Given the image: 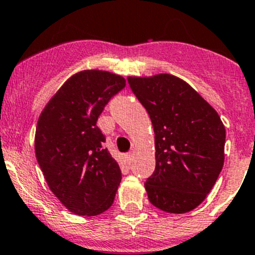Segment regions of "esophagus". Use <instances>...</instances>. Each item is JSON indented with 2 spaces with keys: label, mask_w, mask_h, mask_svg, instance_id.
Segmentation results:
<instances>
[{
  "label": "esophagus",
  "mask_w": 255,
  "mask_h": 255,
  "mask_svg": "<svg viewBox=\"0 0 255 255\" xmlns=\"http://www.w3.org/2000/svg\"><path fill=\"white\" fill-rule=\"evenodd\" d=\"M126 161H127L128 165H130V162L133 161V152H128V154L126 155Z\"/></svg>",
  "instance_id": "1"
}]
</instances>
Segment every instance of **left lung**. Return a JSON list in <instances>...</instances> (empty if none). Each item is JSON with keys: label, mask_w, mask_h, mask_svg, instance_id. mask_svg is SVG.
Masks as SVG:
<instances>
[{"label": "left lung", "mask_w": 255, "mask_h": 255, "mask_svg": "<svg viewBox=\"0 0 255 255\" xmlns=\"http://www.w3.org/2000/svg\"><path fill=\"white\" fill-rule=\"evenodd\" d=\"M127 79L154 127L156 166L144 183L150 203L166 213H188L205 199L222 170L224 123L188 83L172 74Z\"/></svg>", "instance_id": "8db88e82"}]
</instances>
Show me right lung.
Wrapping results in <instances>:
<instances>
[{
    "label": "right lung",
    "mask_w": 255,
    "mask_h": 255,
    "mask_svg": "<svg viewBox=\"0 0 255 255\" xmlns=\"http://www.w3.org/2000/svg\"><path fill=\"white\" fill-rule=\"evenodd\" d=\"M126 87L111 72L87 69L72 76L42 110L35 155L51 192L73 214L95 216L112 205L122 173L96 121Z\"/></svg>",
    "instance_id": "1"
}]
</instances>
